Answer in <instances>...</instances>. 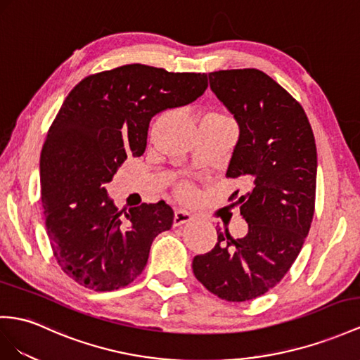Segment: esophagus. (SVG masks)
<instances>
[{
    "label": "esophagus",
    "instance_id": "obj_1",
    "mask_svg": "<svg viewBox=\"0 0 360 360\" xmlns=\"http://www.w3.org/2000/svg\"><path fill=\"white\" fill-rule=\"evenodd\" d=\"M193 220V216H191V213H188L187 210H176L174 211V225L176 226H179V225H184V224H187V222H191Z\"/></svg>",
    "mask_w": 360,
    "mask_h": 360
}]
</instances>
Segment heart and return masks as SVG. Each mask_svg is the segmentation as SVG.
Returning a JSON list of instances; mask_svg holds the SVG:
<instances>
[{
    "label": "heart",
    "instance_id": "1",
    "mask_svg": "<svg viewBox=\"0 0 360 360\" xmlns=\"http://www.w3.org/2000/svg\"><path fill=\"white\" fill-rule=\"evenodd\" d=\"M210 115L217 117V118H228V117L220 115V114H210ZM176 193H178V196L182 198V199H191V198H195V195H196V187H195V184L190 182V181H182V182L178 184Z\"/></svg>",
    "mask_w": 360,
    "mask_h": 360
}]
</instances>
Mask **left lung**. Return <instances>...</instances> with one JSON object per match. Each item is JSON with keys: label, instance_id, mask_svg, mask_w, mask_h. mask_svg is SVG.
<instances>
[{"label": "left lung", "instance_id": "left-lung-1", "mask_svg": "<svg viewBox=\"0 0 360 360\" xmlns=\"http://www.w3.org/2000/svg\"><path fill=\"white\" fill-rule=\"evenodd\" d=\"M210 86L234 114L240 136L226 178H240L243 238L217 231V243L193 259V272L219 298L240 302L262 297L288 274L315 213L316 144L302 106L255 68L210 72Z\"/></svg>", "mask_w": 360, "mask_h": 360}]
</instances>
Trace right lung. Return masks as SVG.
<instances>
[{
	"mask_svg": "<svg viewBox=\"0 0 360 360\" xmlns=\"http://www.w3.org/2000/svg\"><path fill=\"white\" fill-rule=\"evenodd\" d=\"M207 86L205 72L131 63L91 75L70 91L41 152L45 228L70 278L110 292L143 272L153 238L173 225V210L160 200L118 211L105 184L127 155L144 153L153 115L191 103Z\"/></svg>",
	"mask_w": 360,
	"mask_h": 360,
	"instance_id": "obj_1",
	"label": "right lung"
}]
</instances>
